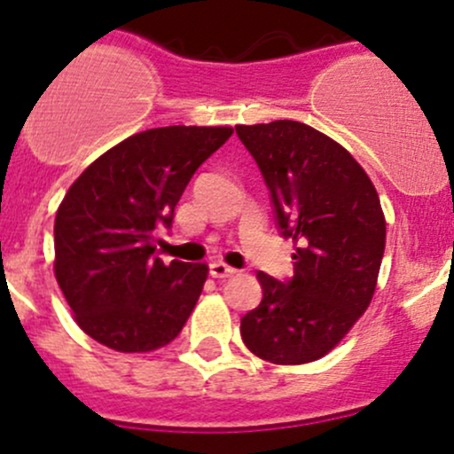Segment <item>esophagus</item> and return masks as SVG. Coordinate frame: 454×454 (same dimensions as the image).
<instances>
[{"instance_id": "34e87169", "label": "esophagus", "mask_w": 454, "mask_h": 454, "mask_svg": "<svg viewBox=\"0 0 454 454\" xmlns=\"http://www.w3.org/2000/svg\"><path fill=\"white\" fill-rule=\"evenodd\" d=\"M208 271H211L213 278H232V276L237 274L235 267H228L226 263H222V261H215V263L208 265Z\"/></svg>"}]
</instances>
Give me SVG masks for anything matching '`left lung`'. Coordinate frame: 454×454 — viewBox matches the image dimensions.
<instances>
[{
	"label": "left lung",
	"mask_w": 454,
	"mask_h": 454,
	"mask_svg": "<svg viewBox=\"0 0 454 454\" xmlns=\"http://www.w3.org/2000/svg\"><path fill=\"white\" fill-rule=\"evenodd\" d=\"M235 130L259 165L280 237L295 247L289 280L259 271L263 300L241 317L243 343L271 364H309L370 307L385 252L379 193L350 152L307 123Z\"/></svg>",
	"instance_id": "1"
}]
</instances>
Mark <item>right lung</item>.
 Instances as JSON below:
<instances>
[{"instance_id":"right-lung-1","label":"right lung","mask_w":454,"mask_h":454,"mask_svg":"<svg viewBox=\"0 0 454 454\" xmlns=\"http://www.w3.org/2000/svg\"><path fill=\"white\" fill-rule=\"evenodd\" d=\"M232 128L167 126L128 137L82 171L56 213V280L78 326L119 352H150L178 337L208 267L156 256L154 232L198 167Z\"/></svg>"}]
</instances>
